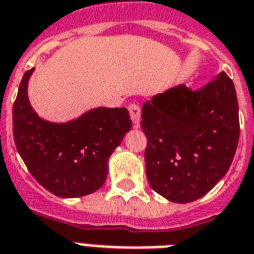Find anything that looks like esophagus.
Instances as JSON below:
<instances>
[{
	"label": "esophagus",
	"mask_w": 254,
	"mask_h": 254,
	"mask_svg": "<svg viewBox=\"0 0 254 254\" xmlns=\"http://www.w3.org/2000/svg\"><path fill=\"white\" fill-rule=\"evenodd\" d=\"M128 111L134 126L135 127H139V122H140V107L138 104H129Z\"/></svg>",
	"instance_id": "esophagus-1"
}]
</instances>
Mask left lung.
Masks as SVG:
<instances>
[{"instance_id":"1","label":"left lung","mask_w":254,"mask_h":254,"mask_svg":"<svg viewBox=\"0 0 254 254\" xmlns=\"http://www.w3.org/2000/svg\"><path fill=\"white\" fill-rule=\"evenodd\" d=\"M146 175L177 203L203 197L228 173L240 138L234 84L225 72L202 88L167 89L143 104Z\"/></svg>"}]
</instances>
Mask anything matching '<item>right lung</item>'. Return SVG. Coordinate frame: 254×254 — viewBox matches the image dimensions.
<instances>
[{
    "label": "right lung",
    "instance_id": "obj_1",
    "mask_svg": "<svg viewBox=\"0 0 254 254\" xmlns=\"http://www.w3.org/2000/svg\"><path fill=\"white\" fill-rule=\"evenodd\" d=\"M33 70L25 72L13 106L17 151L48 191L62 198L88 195L106 182L108 159L132 126L128 111L98 107L65 123L41 119L28 98Z\"/></svg>",
    "mask_w": 254,
    "mask_h": 254
}]
</instances>
